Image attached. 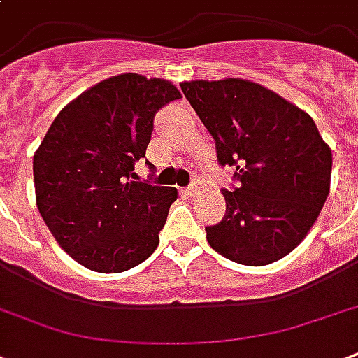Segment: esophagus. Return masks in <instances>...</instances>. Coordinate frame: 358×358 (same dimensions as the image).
<instances>
[{
  "label": "esophagus",
  "mask_w": 358,
  "mask_h": 358,
  "mask_svg": "<svg viewBox=\"0 0 358 358\" xmlns=\"http://www.w3.org/2000/svg\"><path fill=\"white\" fill-rule=\"evenodd\" d=\"M196 191H199V184H196V182H193V184L187 185L185 189H182V193L187 196H193V195H196Z\"/></svg>",
  "instance_id": "obj_1"
}]
</instances>
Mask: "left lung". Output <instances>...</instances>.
<instances>
[{
	"mask_svg": "<svg viewBox=\"0 0 358 358\" xmlns=\"http://www.w3.org/2000/svg\"><path fill=\"white\" fill-rule=\"evenodd\" d=\"M215 141L227 213L206 227L213 250L243 266H267L305 239L327 201L333 154L310 115L247 80L180 83Z\"/></svg>",
	"mask_w": 358,
	"mask_h": 358,
	"instance_id": "left-lung-1",
	"label": "left lung"
}]
</instances>
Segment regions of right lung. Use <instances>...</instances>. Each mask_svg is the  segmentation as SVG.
I'll return each instance as SVG.
<instances>
[{"instance_id":"right-lung-1","label":"right lung","mask_w":358,"mask_h":358,"mask_svg":"<svg viewBox=\"0 0 358 358\" xmlns=\"http://www.w3.org/2000/svg\"><path fill=\"white\" fill-rule=\"evenodd\" d=\"M178 98L171 81L113 76L61 109L35 152L38 212L87 269L128 271L156 250L178 193L131 178L150 143L154 115Z\"/></svg>"}]
</instances>
